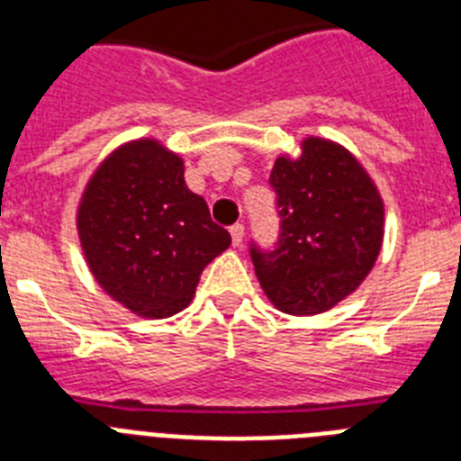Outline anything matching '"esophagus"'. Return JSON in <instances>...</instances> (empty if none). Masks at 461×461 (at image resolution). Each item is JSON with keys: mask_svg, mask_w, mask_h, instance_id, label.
I'll list each match as a JSON object with an SVG mask.
<instances>
[{"mask_svg": "<svg viewBox=\"0 0 461 461\" xmlns=\"http://www.w3.org/2000/svg\"><path fill=\"white\" fill-rule=\"evenodd\" d=\"M230 238H233V247H240V244H242V238H244L242 223H233V226H230Z\"/></svg>", "mask_w": 461, "mask_h": 461, "instance_id": "obj_1", "label": "esophagus"}]
</instances>
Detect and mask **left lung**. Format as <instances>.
Instances as JSON below:
<instances>
[{"instance_id": "obj_1", "label": "left lung", "mask_w": 461, "mask_h": 461, "mask_svg": "<svg viewBox=\"0 0 461 461\" xmlns=\"http://www.w3.org/2000/svg\"><path fill=\"white\" fill-rule=\"evenodd\" d=\"M279 240L251 242L260 286L293 316H313L351 295L376 263L383 201L372 177L337 142L307 138L297 158L279 157L270 173Z\"/></svg>"}]
</instances>
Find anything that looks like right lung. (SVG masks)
<instances>
[{
  "label": "right lung",
  "mask_w": 461,
  "mask_h": 461,
  "mask_svg": "<svg viewBox=\"0 0 461 461\" xmlns=\"http://www.w3.org/2000/svg\"><path fill=\"white\" fill-rule=\"evenodd\" d=\"M78 235L99 286L145 319L182 312L207 263L230 244L186 186L182 158L157 140L129 142L96 168Z\"/></svg>",
  "instance_id": "right-lung-1"
}]
</instances>
